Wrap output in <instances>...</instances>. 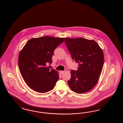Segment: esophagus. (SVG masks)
<instances>
[{
    "label": "esophagus",
    "instance_id": "esophagus-1",
    "mask_svg": "<svg viewBox=\"0 0 123 123\" xmlns=\"http://www.w3.org/2000/svg\"><path fill=\"white\" fill-rule=\"evenodd\" d=\"M64 71H59V73H60L61 74H63L64 73Z\"/></svg>",
    "mask_w": 123,
    "mask_h": 123
}]
</instances>
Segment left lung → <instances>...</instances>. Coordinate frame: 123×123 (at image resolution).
<instances>
[{
  "label": "left lung",
  "instance_id": "1",
  "mask_svg": "<svg viewBox=\"0 0 123 123\" xmlns=\"http://www.w3.org/2000/svg\"><path fill=\"white\" fill-rule=\"evenodd\" d=\"M64 41L72 59L79 64L76 71L71 70L68 85L78 93L87 92L97 84L104 62L103 51L93 40L65 38Z\"/></svg>",
  "mask_w": 123,
  "mask_h": 123
}]
</instances>
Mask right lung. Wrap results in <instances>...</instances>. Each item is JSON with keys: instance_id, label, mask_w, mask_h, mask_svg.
Returning <instances> with one entry per match:
<instances>
[{"instance_id": "obj_1", "label": "right lung", "mask_w": 123, "mask_h": 123, "mask_svg": "<svg viewBox=\"0 0 123 123\" xmlns=\"http://www.w3.org/2000/svg\"><path fill=\"white\" fill-rule=\"evenodd\" d=\"M64 38L45 36L30 39L20 52L18 64L22 76L34 91L46 93L53 89L59 79V73L47 64L52 63L54 52Z\"/></svg>"}]
</instances>
